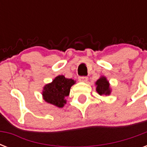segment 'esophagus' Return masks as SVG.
<instances>
[{
	"mask_svg": "<svg viewBox=\"0 0 147 147\" xmlns=\"http://www.w3.org/2000/svg\"><path fill=\"white\" fill-rule=\"evenodd\" d=\"M88 79L87 76H81L78 78V80L80 81V82H86Z\"/></svg>",
	"mask_w": 147,
	"mask_h": 147,
	"instance_id": "34e87169",
	"label": "esophagus"
}]
</instances>
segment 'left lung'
<instances>
[{"instance_id":"left-lung-1","label":"left lung","mask_w":147,"mask_h":147,"mask_svg":"<svg viewBox=\"0 0 147 147\" xmlns=\"http://www.w3.org/2000/svg\"><path fill=\"white\" fill-rule=\"evenodd\" d=\"M96 91L100 95H109L111 94V88L109 82L105 76H101L96 82Z\"/></svg>"}]
</instances>
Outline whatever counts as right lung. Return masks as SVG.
<instances>
[{"label":"right lung","instance_id":"obj_1","mask_svg":"<svg viewBox=\"0 0 147 147\" xmlns=\"http://www.w3.org/2000/svg\"><path fill=\"white\" fill-rule=\"evenodd\" d=\"M76 83L71 78H66L64 76H58L51 83L44 86L42 97L47 103L58 107H62L66 104L65 97L69 96L70 88Z\"/></svg>","mask_w":147,"mask_h":147}]
</instances>
